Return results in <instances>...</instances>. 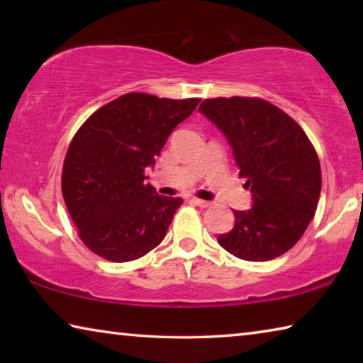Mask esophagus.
I'll use <instances>...</instances> for the list:
<instances>
[{
    "label": "esophagus",
    "mask_w": 363,
    "mask_h": 363,
    "mask_svg": "<svg viewBox=\"0 0 363 363\" xmlns=\"http://www.w3.org/2000/svg\"><path fill=\"white\" fill-rule=\"evenodd\" d=\"M192 201L194 205H196V206H200V208H208V206H211V201H206V200H200V199H192L190 200Z\"/></svg>",
    "instance_id": "34e87169"
}]
</instances>
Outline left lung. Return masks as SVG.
Masks as SVG:
<instances>
[{
  "label": "left lung",
  "instance_id": "obj_1",
  "mask_svg": "<svg viewBox=\"0 0 363 363\" xmlns=\"http://www.w3.org/2000/svg\"><path fill=\"white\" fill-rule=\"evenodd\" d=\"M232 147L253 206L218 242L245 261H270L293 248L314 218L322 189L317 152L296 121L257 97H216L199 108Z\"/></svg>",
  "mask_w": 363,
  "mask_h": 363
}]
</instances>
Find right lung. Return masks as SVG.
<instances>
[{"instance_id":"add662e5","label":"right lung","mask_w":363,"mask_h":363,"mask_svg":"<svg viewBox=\"0 0 363 363\" xmlns=\"http://www.w3.org/2000/svg\"><path fill=\"white\" fill-rule=\"evenodd\" d=\"M200 99L123 94L83 123L67 150L62 195L82 242L113 262L143 257L167 235L182 199L158 195L144 171Z\"/></svg>"}]
</instances>
